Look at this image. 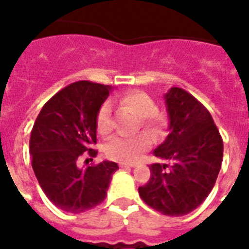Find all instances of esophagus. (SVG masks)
I'll use <instances>...</instances> for the list:
<instances>
[{"label":"esophagus","mask_w":249,"mask_h":249,"mask_svg":"<svg viewBox=\"0 0 249 249\" xmlns=\"http://www.w3.org/2000/svg\"><path fill=\"white\" fill-rule=\"evenodd\" d=\"M119 165L121 168H133V166H136V163H125V161H121V163H119Z\"/></svg>","instance_id":"obj_1"}]
</instances>
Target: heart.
<instances>
[{
	"mask_svg": "<svg viewBox=\"0 0 249 249\" xmlns=\"http://www.w3.org/2000/svg\"><path fill=\"white\" fill-rule=\"evenodd\" d=\"M119 103L125 106L128 108L133 109L138 115L142 121V125L147 129L148 132L154 136H160L163 133L165 119L161 113L156 112V102L152 99L148 94L140 91V90H133L128 91L124 95L119 98ZM111 105L106 102L101 106V108L97 113V130L101 134H108L112 129V119H111ZM152 140L148 134H138L134 137H112L111 140L106 143L105 154L111 160L116 161H133L141 152L144 151L146 148L151 146Z\"/></svg>",
	"mask_w": 249,
	"mask_h": 249,
	"instance_id": "b5f03b06",
	"label": "heart"
}]
</instances>
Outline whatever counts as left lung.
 Returning a JSON list of instances; mask_svg holds the SVG:
<instances>
[{
	"mask_svg": "<svg viewBox=\"0 0 249 249\" xmlns=\"http://www.w3.org/2000/svg\"><path fill=\"white\" fill-rule=\"evenodd\" d=\"M164 99L169 134L154 155L170 165L151 164V177L138 193L158 212L185 216L212 191L221 169L224 142L208 109L186 90L172 88Z\"/></svg>",
	"mask_w": 249,
	"mask_h": 249,
	"instance_id": "8db88e82",
	"label": "left lung"
}]
</instances>
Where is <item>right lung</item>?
Masks as SVG:
<instances>
[{
    "mask_svg": "<svg viewBox=\"0 0 249 249\" xmlns=\"http://www.w3.org/2000/svg\"><path fill=\"white\" fill-rule=\"evenodd\" d=\"M111 86L76 81L50 98L38 113L29 140L32 168L41 189L53 204L68 213H83L107 196L113 161L83 169L84 152L93 160L98 154L97 113Z\"/></svg>",
    "mask_w": 249,
    "mask_h": 249,
    "instance_id": "1",
    "label": "right lung"
}]
</instances>
